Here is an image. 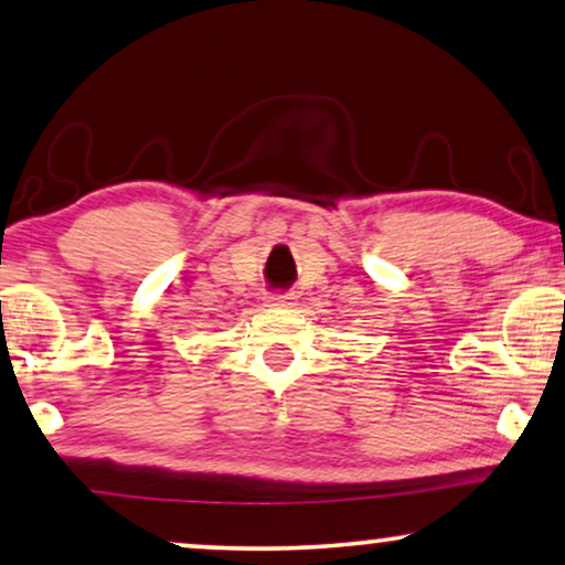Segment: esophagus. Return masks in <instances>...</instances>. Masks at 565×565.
<instances>
[{
	"label": "esophagus",
	"instance_id": "obj_1",
	"mask_svg": "<svg viewBox=\"0 0 565 565\" xmlns=\"http://www.w3.org/2000/svg\"><path fill=\"white\" fill-rule=\"evenodd\" d=\"M294 299H297L294 294L279 291V294H271V297H268V305H271V307H291Z\"/></svg>",
	"mask_w": 565,
	"mask_h": 565
}]
</instances>
